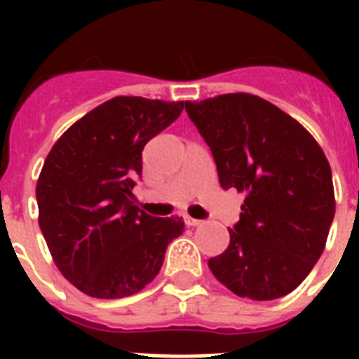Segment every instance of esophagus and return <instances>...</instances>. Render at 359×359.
I'll use <instances>...</instances> for the list:
<instances>
[{
	"instance_id": "1",
	"label": "esophagus",
	"mask_w": 359,
	"mask_h": 359,
	"mask_svg": "<svg viewBox=\"0 0 359 359\" xmlns=\"http://www.w3.org/2000/svg\"><path fill=\"white\" fill-rule=\"evenodd\" d=\"M184 224L188 227H196V225L201 224V219H196V218H190V216H184Z\"/></svg>"
}]
</instances>
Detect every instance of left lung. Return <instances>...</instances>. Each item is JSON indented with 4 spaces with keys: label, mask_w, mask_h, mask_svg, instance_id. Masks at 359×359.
<instances>
[{
    "label": "left lung",
    "mask_w": 359,
    "mask_h": 359,
    "mask_svg": "<svg viewBox=\"0 0 359 359\" xmlns=\"http://www.w3.org/2000/svg\"><path fill=\"white\" fill-rule=\"evenodd\" d=\"M186 111L210 147L222 188L245 196L227 250L208 268L242 298L289 294L323 255L334 222L323 149L298 121L248 93L186 102Z\"/></svg>",
    "instance_id": "8db88e82"
}]
</instances>
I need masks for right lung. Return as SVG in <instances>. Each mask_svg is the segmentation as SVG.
Returning a JSON list of instances; mask_svg holds the SVG:
<instances>
[{
  "label": "right lung",
  "instance_id": "obj_1",
  "mask_svg": "<svg viewBox=\"0 0 359 359\" xmlns=\"http://www.w3.org/2000/svg\"><path fill=\"white\" fill-rule=\"evenodd\" d=\"M184 102L115 97L52 147L36 182L39 225L59 272L81 292L114 300L156 278L182 218H154L132 194L141 152Z\"/></svg>",
  "mask_w": 359,
  "mask_h": 359
}]
</instances>
